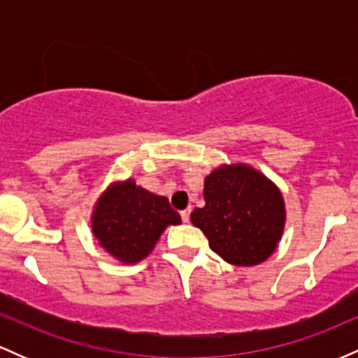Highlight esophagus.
<instances>
[{"label":"esophagus","instance_id":"34e87169","mask_svg":"<svg viewBox=\"0 0 358 358\" xmlns=\"http://www.w3.org/2000/svg\"><path fill=\"white\" fill-rule=\"evenodd\" d=\"M180 217H182L183 222L190 220V208H185V210L180 212Z\"/></svg>","mask_w":358,"mask_h":358}]
</instances>
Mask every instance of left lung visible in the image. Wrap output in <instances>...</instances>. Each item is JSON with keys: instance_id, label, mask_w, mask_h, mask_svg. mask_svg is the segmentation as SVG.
<instances>
[{"instance_id": "obj_1", "label": "left lung", "mask_w": 358, "mask_h": 358, "mask_svg": "<svg viewBox=\"0 0 358 358\" xmlns=\"http://www.w3.org/2000/svg\"><path fill=\"white\" fill-rule=\"evenodd\" d=\"M205 207L192 212V224L222 259L236 266L266 261L285 229L281 193L266 176L245 165L224 166L205 178Z\"/></svg>"}]
</instances>
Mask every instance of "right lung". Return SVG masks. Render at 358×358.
Here are the masks:
<instances>
[{
  "label": "right lung",
  "instance_id": "add662e5",
  "mask_svg": "<svg viewBox=\"0 0 358 358\" xmlns=\"http://www.w3.org/2000/svg\"><path fill=\"white\" fill-rule=\"evenodd\" d=\"M180 222L166 196L155 195L127 180L101 196L92 217V231L109 254L131 264L151 252L166 225Z\"/></svg>",
  "mask_w": 358,
  "mask_h": 358
}]
</instances>
